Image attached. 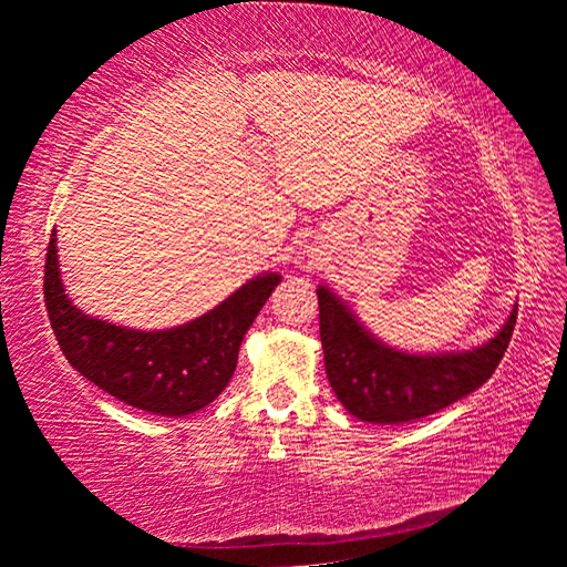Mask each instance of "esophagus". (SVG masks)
I'll use <instances>...</instances> for the list:
<instances>
[{"instance_id": "34e87169", "label": "esophagus", "mask_w": 567, "mask_h": 567, "mask_svg": "<svg viewBox=\"0 0 567 567\" xmlns=\"http://www.w3.org/2000/svg\"><path fill=\"white\" fill-rule=\"evenodd\" d=\"M297 265H300L302 270H312V265H315L312 255H300V260H297Z\"/></svg>"}]
</instances>
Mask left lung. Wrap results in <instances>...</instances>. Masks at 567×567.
I'll use <instances>...</instances> for the list:
<instances>
[{
    "instance_id": "1",
    "label": "left lung",
    "mask_w": 567,
    "mask_h": 567,
    "mask_svg": "<svg viewBox=\"0 0 567 567\" xmlns=\"http://www.w3.org/2000/svg\"><path fill=\"white\" fill-rule=\"evenodd\" d=\"M320 340L330 388L362 422L402 425L433 415L485 385L511 344L517 305L501 330L473 350L405 352L378 340L340 295L318 287Z\"/></svg>"
}]
</instances>
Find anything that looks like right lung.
Instances as JSON below:
<instances>
[{"label": "right lung", "mask_w": 567, "mask_h": 567, "mask_svg": "<svg viewBox=\"0 0 567 567\" xmlns=\"http://www.w3.org/2000/svg\"><path fill=\"white\" fill-rule=\"evenodd\" d=\"M280 280L277 272H262L185 324L132 330L92 318L66 297L52 233L44 302L56 342L80 375L124 405L185 417L207 408L233 380L239 344Z\"/></svg>", "instance_id": "1"}]
</instances>
